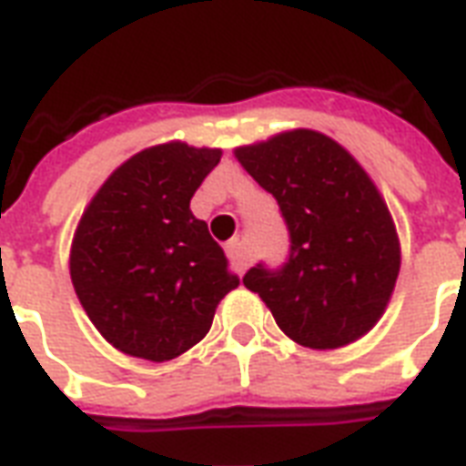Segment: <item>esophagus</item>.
I'll return each mask as SVG.
<instances>
[{
	"label": "esophagus",
	"mask_w": 466,
	"mask_h": 466,
	"mask_svg": "<svg viewBox=\"0 0 466 466\" xmlns=\"http://www.w3.org/2000/svg\"><path fill=\"white\" fill-rule=\"evenodd\" d=\"M227 257H229V261H232L234 271H244L248 266V261H251V257H248V248L247 244H244V239H232L229 244H227Z\"/></svg>",
	"instance_id": "1"
}]
</instances>
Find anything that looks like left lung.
<instances>
[{
	"instance_id": "1",
	"label": "left lung",
	"mask_w": 466,
	"mask_h": 466,
	"mask_svg": "<svg viewBox=\"0 0 466 466\" xmlns=\"http://www.w3.org/2000/svg\"><path fill=\"white\" fill-rule=\"evenodd\" d=\"M248 176L276 198L290 234L289 261L248 268L258 293L293 342L339 350L381 319L400 271V241L386 200L360 161L312 129L234 148Z\"/></svg>"
}]
</instances>
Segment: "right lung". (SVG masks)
I'll use <instances>...</instances> for the list:
<instances>
[{
	"instance_id": "1",
	"label": "right lung",
	"mask_w": 466,
	"mask_h": 466,
	"mask_svg": "<svg viewBox=\"0 0 466 466\" xmlns=\"http://www.w3.org/2000/svg\"><path fill=\"white\" fill-rule=\"evenodd\" d=\"M219 148L168 141L144 148L106 177L77 222L70 279L106 342L129 357L168 361L212 328L239 286L190 198Z\"/></svg>"
}]
</instances>
